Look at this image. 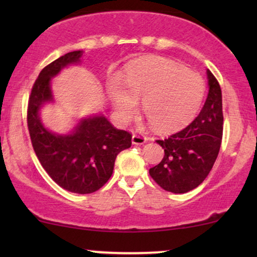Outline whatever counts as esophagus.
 Masks as SVG:
<instances>
[{"mask_svg": "<svg viewBox=\"0 0 257 257\" xmlns=\"http://www.w3.org/2000/svg\"><path fill=\"white\" fill-rule=\"evenodd\" d=\"M146 142H147V138L142 135H137V133H135V135L132 136L133 145H143V144H145Z\"/></svg>", "mask_w": 257, "mask_h": 257, "instance_id": "obj_1", "label": "esophagus"}]
</instances>
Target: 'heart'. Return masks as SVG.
<instances>
[{
  "label": "heart",
  "mask_w": 257,
  "mask_h": 257,
  "mask_svg": "<svg viewBox=\"0 0 257 257\" xmlns=\"http://www.w3.org/2000/svg\"><path fill=\"white\" fill-rule=\"evenodd\" d=\"M107 92L119 120L143 110L154 128L170 131L187 124L198 112L205 94L202 77L177 63L157 58L128 69L124 77H111Z\"/></svg>",
  "instance_id": "obj_1"
}]
</instances>
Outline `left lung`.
I'll list each match as a JSON object with an SVG mask.
<instances>
[{
	"label": "left lung",
	"mask_w": 257,
	"mask_h": 257,
	"mask_svg": "<svg viewBox=\"0 0 257 257\" xmlns=\"http://www.w3.org/2000/svg\"><path fill=\"white\" fill-rule=\"evenodd\" d=\"M208 96L194 120L157 143L165 156L150 175L165 191L181 194L198 187L207 178L219 154L223 130L222 93L213 73L207 70Z\"/></svg>",
	"instance_id": "left-lung-1"
}]
</instances>
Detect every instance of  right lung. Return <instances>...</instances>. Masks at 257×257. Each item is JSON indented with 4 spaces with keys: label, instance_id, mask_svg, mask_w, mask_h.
Masks as SVG:
<instances>
[{
    "label": "right lung",
    "instance_id": "obj_1",
    "mask_svg": "<svg viewBox=\"0 0 257 257\" xmlns=\"http://www.w3.org/2000/svg\"><path fill=\"white\" fill-rule=\"evenodd\" d=\"M82 56V50L68 52L40 72L29 97L28 128L35 153L52 180L69 192L89 194L111 178L115 158L131 147L132 136L115 128L103 114L82 118L66 135L43 125L41 108L54 101L51 79L65 66L79 64Z\"/></svg>",
    "mask_w": 257,
    "mask_h": 257
}]
</instances>
